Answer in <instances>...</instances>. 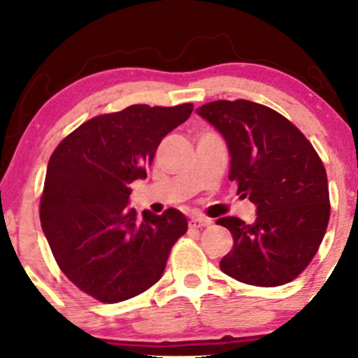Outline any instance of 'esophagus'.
Segmentation results:
<instances>
[{"label": "esophagus", "instance_id": "obj_1", "mask_svg": "<svg viewBox=\"0 0 358 358\" xmlns=\"http://www.w3.org/2000/svg\"><path fill=\"white\" fill-rule=\"evenodd\" d=\"M210 225H212V220L207 219V217H202V215L192 217V220H190V227H195V229L210 227Z\"/></svg>", "mask_w": 358, "mask_h": 358}]
</instances>
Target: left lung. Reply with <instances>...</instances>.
Segmentation results:
<instances>
[{
  "label": "left lung",
  "mask_w": 358,
  "mask_h": 358,
  "mask_svg": "<svg viewBox=\"0 0 358 358\" xmlns=\"http://www.w3.org/2000/svg\"><path fill=\"white\" fill-rule=\"evenodd\" d=\"M222 134L237 195L256 205V220L222 217L234 245L222 273L254 286L293 281L322 244L330 219L327 171L293 122L250 101H213L196 109Z\"/></svg>",
  "instance_id": "left-lung-1"
}]
</instances>
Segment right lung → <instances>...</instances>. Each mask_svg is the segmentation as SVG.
Wrapping results in <instances>:
<instances>
[{
    "instance_id": "obj_1",
    "label": "right lung",
    "mask_w": 358,
    "mask_h": 358,
    "mask_svg": "<svg viewBox=\"0 0 358 358\" xmlns=\"http://www.w3.org/2000/svg\"><path fill=\"white\" fill-rule=\"evenodd\" d=\"M193 104H146L89 119L50 156L40 222L57 264L102 303L138 296L163 276L173 244L187 232L176 208L138 217L129 183L145 180L156 148L187 121Z\"/></svg>"
}]
</instances>
